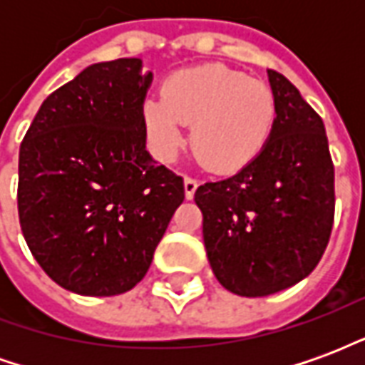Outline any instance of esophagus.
I'll return each instance as SVG.
<instances>
[{"mask_svg": "<svg viewBox=\"0 0 365 365\" xmlns=\"http://www.w3.org/2000/svg\"><path fill=\"white\" fill-rule=\"evenodd\" d=\"M199 182L195 178H190V175H185V180H183V190H185V197L193 199L195 195V190H197Z\"/></svg>", "mask_w": 365, "mask_h": 365, "instance_id": "34e87169", "label": "esophagus"}]
</instances>
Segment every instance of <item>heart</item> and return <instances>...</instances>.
<instances>
[{"label":"heart","instance_id":"b5f03b06","mask_svg":"<svg viewBox=\"0 0 365 365\" xmlns=\"http://www.w3.org/2000/svg\"><path fill=\"white\" fill-rule=\"evenodd\" d=\"M144 128L160 160L175 158L191 125V148L217 174L250 166L268 146L277 119L274 90L222 64L183 68L162 83V97L140 107Z\"/></svg>","mask_w":365,"mask_h":365}]
</instances>
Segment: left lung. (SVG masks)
Here are the masks:
<instances>
[{
    "label": "left lung",
    "mask_w": 365,
    "mask_h": 365,
    "mask_svg": "<svg viewBox=\"0 0 365 365\" xmlns=\"http://www.w3.org/2000/svg\"><path fill=\"white\" fill-rule=\"evenodd\" d=\"M277 119L250 166L195 191L215 277L242 297H266L305 279L334 222V166L322 119L293 83L268 70Z\"/></svg>",
    "instance_id": "8db88e82"
}]
</instances>
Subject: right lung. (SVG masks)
<instances>
[{"label": "right lung", "mask_w": 365, "mask_h": 365, "mask_svg": "<svg viewBox=\"0 0 365 365\" xmlns=\"http://www.w3.org/2000/svg\"><path fill=\"white\" fill-rule=\"evenodd\" d=\"M140 58L91 64L41 105L19 148L23 237L60 287L109 297L152 264L183 180L146 150Z\"/></svg>", "instance_id": "add662e5"}]
</instances>
